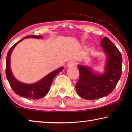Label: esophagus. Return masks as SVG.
<instances>
[{
    "instance_id": "esophagus-1",
    "label": "esophagus",
    "mask_w": 132,
    "mask_h": 132,
    "mask_svg": "<svg viewBox=\"0 0 132 132\" xmlns=\"http://www.w3.org/2000/svg\"><path fill=\"white\" fill-rule=\"evenodd\" d=\"M76 64V62L75 61H70L68 63V67H69V68H71V67L75 66Z\"/></svg>"
}]
</instances>
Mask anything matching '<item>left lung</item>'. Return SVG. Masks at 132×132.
<instances>
[{
    "label": "left lung",
    "mask_w": 132,
    "mask_h": 132,
    "mask_svg": "<svg viewBox=\"0 0 132 132\" xmlns=\"http://www.w3.org/2000/svg\"><path fill=\"white\" fill-rule=\"evenodd\" d=\"M101 45L107 55L104 74H95L90 67L78 65L80 77L76 84V90L84 99L93 100L108 95L114 90L121 77V53L107 37L102 39Z\"/></svg>",
    "instance_id": "obj_1"
}]
</instances>
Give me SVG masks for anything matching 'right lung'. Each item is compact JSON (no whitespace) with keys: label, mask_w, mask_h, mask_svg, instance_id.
I'll list each match as a JSON object with an SVG mask.
<instances>
[{"label":"right lung","mask_w":132,"mask_h":132,"mask_svg":"<svg viewBox=\"0 0 132 132\" xmlns=\"http://www.w3.org/2000/svg\"><path fill=\"white\" fill-rule=\"evenodd\" d=\"M42 37L41 35H28L26 38H41ZM23 39L20 40L9 51L6 57V76L7 79L9 82L10 86L14 92L16 94L21 97L26 98L32 100H38L44 97L48 93L50 87L52 84V81L55 77L56 76L60 71L63 70V67L60 68L50 73V74L44 77L38 82L34 84H24L23 82H20L15 79L12 72L10 68V55L15 45L20 42Z\"/></svg>","instance_id":"1"}]
</instances>
